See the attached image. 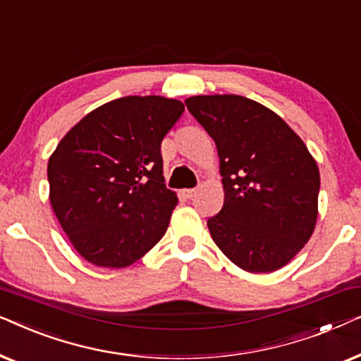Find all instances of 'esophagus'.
<instances>
[{
    "label": "esophagus",
    "mask_w": 361,
    "mask_h": 361,
    "mask_svg": "<svg viewBox=\"0 0 361 361\" xmlns=\"http://www.w3.org/2000/svg\"><path fill=\"white\" fill-rule=\"evenodd\" d=\"M184 194H185L187 199H192V197L197 194V189H187V190H184Z\"/></svg>",
    "instance_id": "1"
}]
</instances>
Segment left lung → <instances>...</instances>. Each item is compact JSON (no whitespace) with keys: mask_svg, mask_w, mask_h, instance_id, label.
Instances as JSON below:
<instances>
[{"mask_svg":"<svg viewBox=\"0 0 361 361\" xmlns=\"http://www.w3.org/2000/svg\"><path fill=\"white\" fill-rule=\"evenodd\" d=\"M187 110L215 141L225 200L207 221L226 258L248 273L283 268L317 221L320 174L283 118L240 95H197Z\"/></svg>","mask_w":361,"mask_h":361,"instance_id":"8db88e82","label":"left lung"}]
</instances>
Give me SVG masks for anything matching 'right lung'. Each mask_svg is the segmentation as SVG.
I'll return each mask as SVG.
<instances>
[{
  "label": "right lung",
  "mask_w": 361,
  "mask_h": 361,
  "mask_svg": "<svg viewBox=\"0 0 361 361\" xmlns=\"http://www.w3.org/2000/svg\"><path fill=\"white\" fill-rule=\"evenodd\" d=\"M184 103L123 97L82 118L49 157V199L78 255L126 268L164 236L176 192L166 189L161 142Z\"/></svg>",
  "instance_id": "right-lung-1"
}]
</instances>
